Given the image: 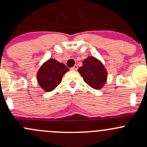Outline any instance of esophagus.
<instances>
[{"label": "esophagus", "mask_w": 147, "mask_h": 147, "mask_svg": "<svg viewBox=\"0 0 147 147\" xmlns=\"http://www.w3.org/2000/svg\"><path fill=\"white\" fill-rule=\"evenodd\" d=\"M78 65H75L73 67H71V69H72V70H78Z\"/></svg>", "instance_id": "obj_1"}]
</instances>
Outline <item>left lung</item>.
<instances>
[{
    "label": "left lung",
    "mask_w": 147,
    "mask_h": 147,
    "mask_svg": "<svg viewBox=\"0 0 147 147\" xmlns=\"http://www.w3.org/2000/svg\"><path fill=\"white\" fill-rule=\"evenodd\" d=\"M78 71L84 82L94 89H101L106 83L107 72L101 62L94 57H88L84 60Z\"/></svg>",
    "instance_id": "1"
}]
</instances>
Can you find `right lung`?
I'll list each match as a JSON object with an SVG mask.
<instances>
[{
    "label": "right lung",
    "instance_id": "obj_1",
    "mask_svg": "<svg viewBox=\"0 0 147 147\" xmlns=\"http://www.w3.org/2000/svg\"><path fill=\"white\" fill-rule=\"evenodd\" d=\"M69 69L63 63L55 59H49L43 64L37 73L38 84L46 92L55 89L62 81V78Z\"/></svg>",
    "mask_w": 147,
    "mask_h": 147
}]
</instances>
